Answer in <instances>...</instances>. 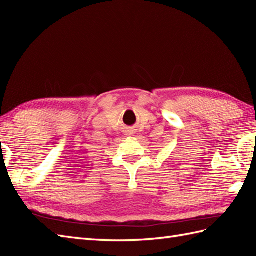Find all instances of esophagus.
<instances>
[{
  "mask_svg": "<svg viewBox=\"0 0 256 256\" xmlns=\"http://www.w3.org/2000/svg\"><path fill=\"white\" fill-rule=\"evenodd\" d=\"M130 135H131V134H130Z\"/></svg>",
  "mask_w": 256,
  "mask_h": 256,
  "instance_id": "esophagus-1",
  "label": "esophagus"
}]
</instances>
